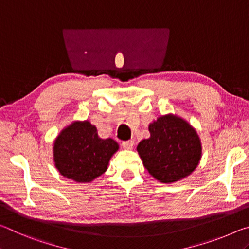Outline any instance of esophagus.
Here are the masks:
<instances>
[{
    "instance_id": "34e87169",
    "label": "esophagus",
    "mask_w": 249,
    "mask_h": 249,
    "mask_svg": "<svg viewBox=\"0 0 249 249\" xmlns=\"http://www.w3.org/2000/svg\"><path fill=\"white\" fill-rule=\"evenodd\" d=\"M133 144H134V141L133 140H128V141H124L121 143L122 148L124 149H127V150H130L133 148Z\"/></svg>"
}]
</instances>
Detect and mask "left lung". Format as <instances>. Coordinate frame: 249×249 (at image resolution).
Masks as SVG:
<instances>
[{"mask_svg":"<svg viewBox=\"0 0 249 249\" xmlns=\"http://www.w3.org/2000/svg\"><path fill=\"white\" fill-rule=\"evenodd\" d=\"M150 138L138 144L149 173L163 183L177 182L196 168L201 142L195 130L181 118L163 116L149 125Z\"/></svg>","mask_w":249,"mask_h":249,"instance_id":"left-lung-1","label":"left lung"}]
</instances>
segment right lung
Returning a JSON list of instances; mask_svg holds the SVG:
<instances>
[{
    "label": "right lung",
    "mask_w": 249,
    "mask_h": 249,
    "mask_svg": "<svg viewBox=\"0 0 249 249\" xmlns=\"http://www.w3.org/2000/svg\"><path fill=\"white\" fill-rule=\"evenodd\" d=\"M119 145L112 139H100L90 122H74L64 129L54 143V161L60 174L87 183L106 172L110 158Z\"/></svg>",
    "instance_id": "add662e5"
}]
</instances>
